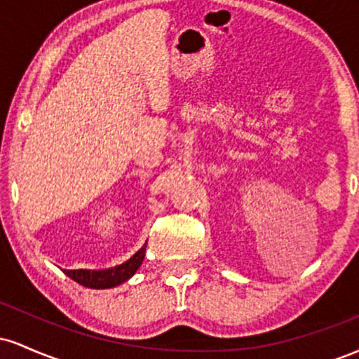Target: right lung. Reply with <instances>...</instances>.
I'll list each match as a JSON object with an SVG mask.
<instances>
[{
  "label": "right lung",
  "instance_id": "right-lung-1",
  "mask_svg": "<svg viewBox=\"0 0 359 359\" xmlns=\"http://www.w3.org/2000/svg\"><path fill=\"white\" fill-rule=\"evenodd\" d=\"M145 251H147V243L130 259H126V262L121 263V265L113 266V269L64 270V273L67 275V277H71L74 282L81 283L82 287L113 288V287L121 285V283H125L126 280H130L135 273H137V270L142 266L143 258H145Z\"/></svg>",
  "mask_w": 359,
  "mask_h": 359
}]
</instances>
